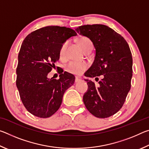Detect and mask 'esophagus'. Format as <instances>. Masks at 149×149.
Listing matches in <instances>:
<instances>
[{
    "label": "esophagus",
    "instance_id": "obj_1",
    "mask_svg": "<svg viewBox=\"0 0 149 149\" xmlns=\"http://www.w3.org/2000/svg\"><path fill=\"white\" fill-rule=\"evenodd\" d=\"M81 81V79L80 77H75V83H78V82Z\"/></svg>",
    "mask_w": 149,
    "mask_h": 149
}]
</instances>
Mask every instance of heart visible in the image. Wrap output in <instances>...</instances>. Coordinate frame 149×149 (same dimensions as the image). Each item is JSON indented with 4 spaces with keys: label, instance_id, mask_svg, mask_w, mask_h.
I'll return each instance as SVG.
<instances>
[{
    "label": "heart",
    "instance_id": "obj_1",
    "mask_svg": "<svg viewBox=\"0 0 149 149\" xmlns=\"http://www.w3.org/2000/svg\"><path fill=\"white\" fill-rule=\"evenodd\" d=\"M78 42L81 47V49L85 52L89 48H93V43L91 40L86 37H82L79 39ZM68 45V41H65L62 45L60 49V57H64L65 55V52ZM88 68V64L84 62H75L72 61L69 62L65 65V70L71 74L75 75H80L86 70Z\"/></svg>",
    "mask_w": 149,
    "mask_h": 149
}]
</instances>
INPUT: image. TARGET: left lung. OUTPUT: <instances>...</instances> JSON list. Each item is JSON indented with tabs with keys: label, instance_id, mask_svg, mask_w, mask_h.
Here are the masks:
<instances>
[{
	"label": "left lung",
	"instance_id": "8db88e82",
	"mask_svg": "<svg viewBox=\"0 0 149 149\" xmlns=\"http://www.w3.org/2000/svg\"><path fill=\"white\" fill-rule=\"evenodd\" d=\"M75 31L90 39L95 49V60L85 75L103 76L98 87L85 80L89 87L83 98L85 106L95 117L108 118L122 108L131 89L133 59L130 47L122 35L104 25H85Z\"/></svg>",
	"mask_w": 149,
	"mask_h": 149
}]
</instances>
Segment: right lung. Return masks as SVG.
Masks as SVG:
<instances>
[{"mask_svg": "<svg viewBox=\"0 0 149 149\" xmlns=\"http://www.w3.org/2000/svg\"><path fill=\"white\" fill-rule=\"evenodd\" d=\"M77 35L66 27L51 26L31 32L22 42L16 68V86L27 110L39 118L51 116L59 109L64 93L74 85L75 76L65 72L58 79L47 75L60 58V49Z\"/></svg>", "mask_w": 149, "mask_h": 149, "instance_id": "add662e5", "label": "right lung"}]
</instances>
